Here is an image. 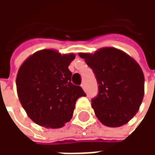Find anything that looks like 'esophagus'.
Returning a JSON list of instances; mask_svg holds the SVG:
<instances>
[{
	"label": "esophagus",
	"mask_w": 155,
	"mask_h": 155,
	"mask_svg": "<svg viewBox=\"0 0 155 155\" xmlns=\"http://www.w3.org/2000/svg\"><path fill=\"white\" fill-rule=\"evenodd\" d=\"M81 87H82V89H83L84 91H85V85H84V83H83V84H81Z\"/></svg>",
	"instance_id": "esophagus-1"
}]
</instances>
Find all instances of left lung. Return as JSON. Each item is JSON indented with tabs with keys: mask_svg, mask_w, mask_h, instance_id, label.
<instances>
[{
	"mask_svg": "<svg viewBox=\"0 0 155 155\" xmlns=\"http://www.w3.org/2000/svg\"><path fill=\"white\" fill-rule=\"evenodd\" d=\"M93 70L99 93L92 100L94 114L104 125L120 127L140 110L144 94V76L140 64L125 52L103 47L94 53H79Z\"/></svg>",
	"mask_w": 155,
	"mask_h": 155,
	"instance_id": "8db88e82",
	"label": "left lung"
}]
</instances>
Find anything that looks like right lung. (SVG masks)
Listing matches in <instances>:
<instances>
[{
	"mask_svg": "<svg viewBox=\"0 0 155 155\" xmlns=\"http://www.w3.org/2000/svg\"><path fill=\"white\" fill-rule=\"evenodd\" d=\"M74 58L73 53L45 49L21 65L15 81L19 101L35 124L47 129L63 127L72 118L76 101L85 96L81 86L71 83L68 66Z\"/></svg>",
	"mask_w": 155,
	"mask_h": 155,
	"instance_id": "right-lung-1",
	"label": "right lung"
}]
</instances>
